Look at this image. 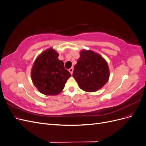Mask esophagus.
I'll use <instances>...</instances> for the list:
<instances>
[{"mask_svg": "<svg viewBox=\"0 0 146 146\" xmlns=\"http://www.w3.org/2000/svg\"><path fill=\"white\" fill-rule=\"evenodd\" d=\"M73 70H74V68H70L69 69V72L71 74H72V73H73Z\"/></svg>", "mask_w": 146, "mask_h": 146, "instance_id": "1", "label": "esophagus"}]
</instances>
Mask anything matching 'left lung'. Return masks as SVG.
Wrapping results in <instances>:
<instances>
[{
    "label": "left lung",
    "instance_id": "1",
    "mask_svg": "<svg viewBox=\"0 0 146 146\" xmlns=\"http://www.w3.org/2000/svg\"><path fill=\"white\" fill-rule=\"evenodd\" d=\"M80 55L74 66L73 77L82 90L97 91L108 80L110 71L107 61L101 55L90 50H83Z\"/></svg>",
    "mask_w": 146,
    "mask_h": 146
}]
</instances>
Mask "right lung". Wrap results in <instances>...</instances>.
Masks as SVG:
<instances>
[{
    "mask_svg": "<svg viewBox=\"0 0 146 146\" xmlns=\"http://www.w3.org/2000/svg\"><path fill=\"white\" fill-rule=\"evenodd\" d=\"M58 54L48 48L35 60L31 72L34 85L42 94L57 95L62 91L71 75L64 68V63L58 58Z\"/></svg>",
    "mask_w": 146,
    "mask_h": 146,
    "instance_id": "obj_1",
    "label": "right lung"
}]
</instances>
